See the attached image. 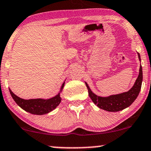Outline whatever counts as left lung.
<instances>
[{
    "mask_svg": "<svg viewBox=\"0 0 151 151\" xmlns=\"http://www.w3.org/2000/svg\"><path fill=\"white\" fill-rule=\"evenodd\" d=\"M138 55H139V60L141 61V56H140L139 53H138ZM142 81L143 71L142 66L141 65L139 76H138L134 86L128 92H126V93L119 94V95H111V96L107 97H102L97 96L95 94H94L86 83V85L88 88L90 97L97 107L108 111H119L129 107L134 102L140 93Z\"/></svg>",
    "mask_w": 151,
    "mask_h": 151,
    "instance_id": "left-lung-1",
    "label": "left lung"
}]
</instances>
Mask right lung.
Returning <instances> with one entry per match:
<instances>
[{"instance_id":"obj_1","label":"right lung","mask_w":151,"mask_h":151,"mask_svg":"<svg viewBox=\"0 0 151 151\" xmlns=\"http://www.w3.org/2000/svg\"><path fill=\"white\" fill-rule=\"evenodd\" d=\"M64 86V83L62 85L61 89ZM10 90V93L15 102L19 107L27 112L31 113L32 114L42 115L47 114L51 111L54 110L61 101L60 97V93L57 95L48 99V100H43V99H31V100H24L15 95Z\"/></svg>"}]
</instances>
